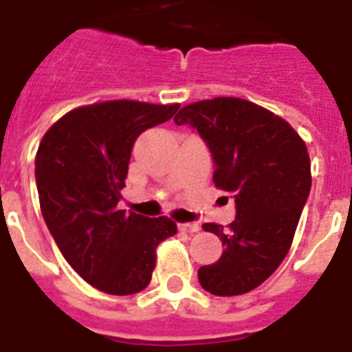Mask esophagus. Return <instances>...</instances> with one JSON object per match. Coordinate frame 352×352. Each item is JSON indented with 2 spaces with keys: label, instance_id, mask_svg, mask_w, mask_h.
<instances>
[{
  "label": "esophagus",
  "instance_id": "1",
  "mask_svg": "<svg viewBox=\"0 0 352 352\" xmlns=\"http://www.w3.org/2000/svg\"><path fill=\"white\" fill-rule=\"evenodd\" d=\"M178 229L182 230V232H189V234H192V232H198L199 225L198 223H178Z\"/></svg>",
  "mask_w": 352,
  "mask_h": 352
}]
</instances>
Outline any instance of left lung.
Segmentation results:
<instances>
[{
    "mask_svg": "<svg viewBox=\"0 0 352 352\" xmlns=\"http://www.w3.org/2000/svg\"><path fill=\"white\" fill-rule=\"evenodd\" d=\"M174 123L201 136L214 162L212 182L236 204L229 229L201 225L225 249L216 263L199 267V283L216 296L245 294L287 256L311 190L307 147L285 120L240 98L196 101Z\"/></svg>",
    "mask_w": 352,
    "mask_h": 352,
    "instance_id": "8db88e82",
    "label": "left lung"
}]
</instances>
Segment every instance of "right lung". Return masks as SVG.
Returning <instances> with one entry per match:
<instances>
[{"mask_svg":"<svg viewBox=\"0 0 352 352\" xmlns=\"http://www.w3.org/2000/svg\"><path fill=\"white\" fill-rule=\"evenodd\" d=\"M178 109L129 100L80 107L39 143L36 185L45 223L69 265L107 294L147 287L156 247L178 230L167 216L118 209L134 142Z\"/></svg>","mask_w":352,"mask_h":352,"instance_id":"1","label":"right lung"}]
</instances>
